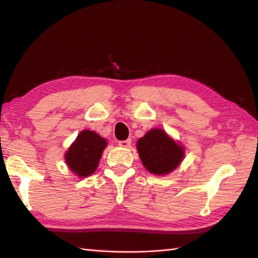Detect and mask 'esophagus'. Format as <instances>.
Returning <instances> with one entry per match:
<instances>
[{"label": "esophagus", "mask_w": 258, "mask_h": 258, "mask_svg": "<svg viewBox=\"0 0 258 258\" xmlns=\"http://www.w3.org/2000/svg\"><path fill=\"white\" fill-rule=\"evenodd\" d=\"M118 145L120 147H128L131 145V140H126V141H119Z\"/></svg>", "instance_id": "1"}]
</instances>
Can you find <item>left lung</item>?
<instances>
[{"label": "left lung", "mask_w": 258, "mask_h": 258, "mask_svg": "<svg viewBox=\"0 0 258 258\" xmlns=\"http://www.w3.org/2000/svg\"><path fill=\"white\" fill-rule=\"evenodd\" d=\"M140 158L151 174L164 176L175 171L185 157V147L162 128H152L136 142Z\"/></svg>", "instance_id": "left-lung-1"}]
</instances>
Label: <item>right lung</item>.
Wrapping results in <instances>:
<instances>
[{"label": "right lung", "mask_w": 258, "mask_h": 258, "mask_svg": "<svg viewBox=\"0 0 258 258\" xmlns=\"http://www.w3.org/2000/svg\"><path fill=\"white\" fill-rule=\"evenodd\" d=\"M106 146L107 141L94 131H82L65 153V163L78 177L90 176L96 171Z\"/></svg>", "instance_id": "obj_1"}]
</instances>
